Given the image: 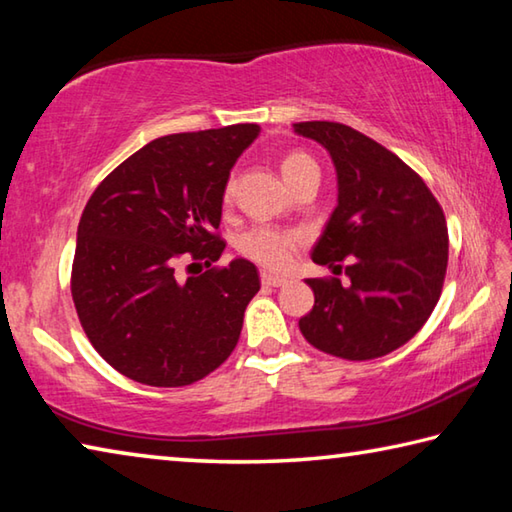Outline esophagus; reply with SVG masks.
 <instances>
[{
	"mask_svg": "<svg viewBox=\"0 0 512 512\" xmlns=\"http://www.w3.org/2000/svg\"><path fill=\"white\" fill-rule=\"evenodd\" d=\"M262 284L264 287H282V284H287V280H284V277L271 275V273H262Z\"/></svg>",
	"mask_w": 512,
	"mask_h": 512,
	"instance_id": "34e87169",
	"label": "esophagus"
}]
</instances>
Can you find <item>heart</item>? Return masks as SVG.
Segmentation results:
<instances>
[{
    "label": "heart",
    "mask_w": 512,
    "mask_h": 512,
    "mask_svg": "<svg viewBox=\"0 0 512 512\" xmlns=\"http://www.w3.org/2000/svg\"><path fill=\"white\" fill-rule=\"evenodd\" d=\"M280 171L289 187H296L302 178L318 176V164L305 151H289L282 155ZM225 201L232 198V183L225 185ZM305 235L296 228H277V225H253L237 241V250L250 262L266 271H287L298 250L305 246Z\"/></svg>",
    "instance_id": "obj_1"
}]
</instances>
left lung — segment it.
Listing matches in <instances>:
<instances>
[{
    "mask_svg": "<svg viewBox=\"0 0 512 512\" xmlns=\"http://www.w3.org/2000/svg\"><path fill=\"white\" fill-rule=\"evenodd\" d=\"M296 133L323 144L339 176V205L311 253L334 275L307 280L314 309L300 332L332 357H384L418 334L443 291V207L409 164L368 135L339 121H300ZM343 270L348 283L335 277Z\"/></svg>",
    "mask_w": 512,
    "mask_h": 512,
    "instance_id": "left-lung-1",
    "label": "left lung"
}]
</instances>
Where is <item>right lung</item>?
I'll use <instances>...</instances> for the list:
<instances>
[{
  "label": "right lung",
  "instance_id": "1",
  "mask_svg": "<svg viewBox=\"0 0 512 512\" xmlns=\"http://www.w3.org/2000/svg\"><path fill=\"white\" fill-rule=\"evenodd\" d=\"M257 133V124H232L158 137L112 169L85 205L72 300L94 350L128 379L189 386L235 350L259 275L248 259L212 264L225 248V183ZM183 263L208 271L183 278Z\"/></svg>",
  "mask_w": 512,
  "mask_h": 512
}]
</instances>
